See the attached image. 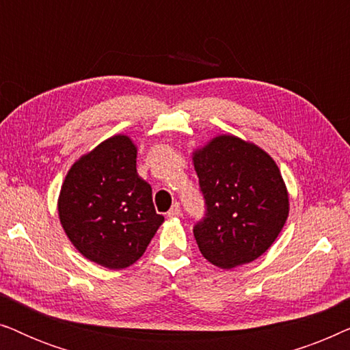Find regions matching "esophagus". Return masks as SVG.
<instances>
[{"instance_id":"esophagus-1","label":"esophagus","mask_w":350,"mask_h":350,"mask_svg":"<svg viewBox=\"0 0 350 350\" xmlns=\"http://www.w3.org/2000/svg\"><path fill=\"white\" fill-rule=\"evenodd\" d=\"M180 215H181V208H180V204H176V202L172 205V208L167 212V217H170V218L180 217Z\"/></svg>"}]
</instances>
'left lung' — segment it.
Returning <instances> with one entry per match:
<instances>
[{
	"label": "left lung",
	"instance_id": "left-lung-1",
	"mask_svg": "<svg viewBox=\"0 0 350 350\" xmlns=\"http://www.w3.org/2000/svg\"><path fill=\"white\" fill-rule=\"evenodd\" d=\"M205 200L194 237L205 260L232 269L261 256L288 217V193L274 159L253 143L219 135L193 152Z\"/></svg>",
	"mask_w": 350,
	"mask_h": 350
}]
</instances>
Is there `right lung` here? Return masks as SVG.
I'll use <instances>...</instances> for the list:
<instances>
[{
    "label": "right lung",
    "mask_w": 350,
    "mask_h": 350,
    "mask_svg": "<svg viewBox=\"0 0 350 350\" xmlns=\"http://www.w3.org/2000/svg\"><path fill=\"white\" fill-rule=\"evenodd\" d=\"M62 228L81 255L108 269H124L145 253L164 221L151 186L137 174V146L114 135L81 156L59 196Z\"/></svg>",
    "instance_id": "1"
}]
</instances>
